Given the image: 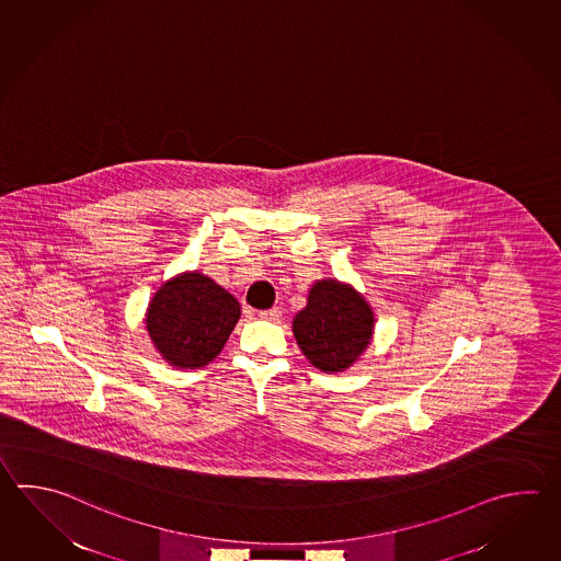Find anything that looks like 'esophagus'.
I'll return each mask as SVG.
<instances>
[{
    "label": "esophagus",
    "instance_id": "obj_1",
    "mask_svg": "<svg viewBox=\"0 0 561 561\" xmlns=\"http://www.w3.org/2000/svg\"><path fill=\"white\" fill-rule=\"evenodd\" d=\"M257 316L262 318V320H279V316H282V311L277 308L272 309H262V311H257Z\"/></svg>",
    "mask_w": 561,
    "mask_h": 561
}]
</instances>
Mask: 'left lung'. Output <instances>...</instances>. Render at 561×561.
I'll list each match as a JSON object with an SVG mask.
<instances>
[{
	"label": "left lung",
	"instance_id": "8db88e82",
	"mask_svg": "<svg viewBox=\"0 0 561 561\" xmlns=\"http://www.w3.org/2000/svg\"><path fill=\"white\" fill-rule=\"evenodd\" d=\"M374 313L355 289L335 279L311 287L308 306L294 320V335L304 355L321 371H343L367 347Z\"/></svg>",
	"mask_w": 561,
	"mask_h": 561
}]
</instances>
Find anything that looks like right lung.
<instances>
[{"mask_svg":"<svg viewBox=\"0 0 561 561\" xmlns=\"http://www.w3.org/2000/svg\"><path fill=\"white\" fill-rule=\"evenodd\" d=\"M238 299L202 274L163 284L148 309V332L160 354L178 367L209 364L240 320Z\"/></svg>","mask_w":561,"mask_h":561,"instance_id":"add662e5","label":"right lung"}]
</instances>
